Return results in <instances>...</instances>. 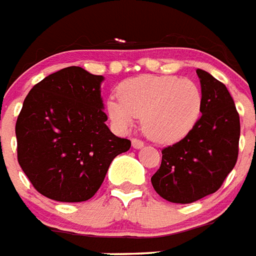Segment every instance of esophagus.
<instances>
[{
  "label": "esophagus",
  "mask_w": 256,
  "mask_h": 256,
  "mask_svg": "<svg viewBox=\"0 0 256 256\" xmlns=\"http://www.w3.org/2000/svg\"><path fill=\"white\" fill-rule=\"evenodd\" d=\"M132 146L136 149H140L144 146V141L140 140V138H132Z\"/></svg>",
  "instance_id": "34e87169"
}]
</instances>
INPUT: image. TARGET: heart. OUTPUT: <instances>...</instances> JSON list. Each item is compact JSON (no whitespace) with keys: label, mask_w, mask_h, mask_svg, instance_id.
I'll use <instances>...</instances> for the list:
<instances>
[{"label":"heart","mask_w":256,"mask_h":256,"mask_svg":"<svg viewBox=\"0 0 256 256\" xmlns=\"http://www.w3.org/2000/svg\"><path fill=\"white\" fill-rule=\"evenodd\" d=\"M118 98L107 103L108 115L120 130H130L136 118L150 140L169 144L184 138L202 111L200 86L172 75H141L118 87Z\"/></svg>","instance_id":"heart-1"}]
</instances>
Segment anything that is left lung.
<instances>
[{
  "instance_id": "left-lung-1",
  "label": "left lung",
  "mask_w": 256,
  "mask_h": 256,
  "mask_svg": "<svg viewBox=\"0 0 256 256\" xmlns=\"http://www.w3.org/2000/svg\"><path fill=\"white\" fill-rule=\"evenodd\" d=\"M202 116L182 140L161 150L152 185L164 200L192 204L216 193L238 160L240 122L224 83L198 68Z\"/></svg>"
}]
</instances>
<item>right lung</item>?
<instances>
[{"instance_id":"obj_1","label":"right lung","mask_w":256,"mask_h":256,"mask_svg":"<svg viewBox=\"0 0 256 256\" xmlns=\"http://www.w3.org/2000/svg\"><path fill=\"white\" fill-rule=\"evenodd\" d=\"M104 78L71 66L36 83L16 122L17 157L42 196L87 201L99 190L112 160L130 148L107 126L100 83Z\"/></svg>"}]
</instances>
